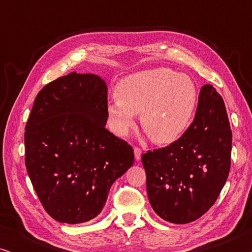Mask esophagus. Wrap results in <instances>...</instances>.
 <instances>
[{
	"label": "esophagus",
	"mask_w": 252,
	"mask_h": 252,
	"mask_svg": "<svg viewBox=\"0 0 252 252\" xmlns=\"http://www.w3.org/2000/svg\"><path fill=\"white\" fill-rule=\"evenodd\" d=\"M141 155H142V150L139 147H134V157H135L136 160L141 159Z\"/></svg>",
	"instance_id": "obj_1"
}]
</instances>
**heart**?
<instances>
[{
	"label": "heart",
	"mask_w": 252,
	"mask_h": 252,
	"mask_svg": "<svg viewBox=\"0 0 252 252\" xmlns=\"http://www.w3.org/2000/svg\"><path fill=\"white\" fill-rule=\"evenodd\" d=\"M115 95L106 105L110 127L126 135L140 113L142 129L161 146L175 142L187 132L198 102L194 80L167 67L127 75L117 84Z\"/></svg>",
	"instance_id": "obj_1"
}]
</instances>
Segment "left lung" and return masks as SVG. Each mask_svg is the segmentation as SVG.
<instances>
[{"label": "left lung", "instance_id": "1", "mask_svg": "<svg viewBox=\"0 0 252 252\" xmlns=\"http://www.w3.org/2000/svg\"><path fill=\"white\" fill-rule=\"evenodd\" d=\"M230 151L225 103L212 85H204L187 132L141 157L154 211L173 223L191 222L208 212L228 178Z\"/></svg>", "mask_w": 252, "mask_h": 252}]
</instances>
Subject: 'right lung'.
Masks as SVG:
<instances>
[{"instance_id":"1","label":"right lung","mask_w":252,"mask_h":252,"mask_svg":"<svg viewBox=\"0 0 252 252\" xmlns=\"http://www.w3.org/2000/svg\"><path fill=\"white\" fill-rule=\"evenodd\" d=\"M108 87L98 75L71 72L39 92L25 127V165L51 218L81 223L101 213L110 187L134 151L105 128Z\"/></svg>"}]
</instances>
